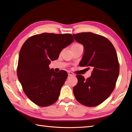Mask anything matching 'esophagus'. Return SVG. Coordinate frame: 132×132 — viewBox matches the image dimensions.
Masks as SVG:
<instances>
[{
    "label": "esophagus",
    "mask_w": 132,
    "mask_h": 132,
    "mask_svg": "<svg viewBox=\"0 0 132 132\" xmlns=\"http://www.w3.org/2000/svg\"><path fill=\"white\" fill-rule=\"evenodd\" d=\"M68 75L69 76H74V73L73 72H70V71H69V72H68Z\"/></svg>",
    "instance_id": "34e87169"
}]
</instances>
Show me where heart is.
Instances as JSON below:
<instances>
[{
	"mask_svg": "<svg viewBox=\"0 0 132 132\" xmlns=\"http://www.w3.org/2000/svg\"><path fill=\"white\" fill-rule=\"evenodd\" d=\"M77 44H78V43H75L74 45H77Z\"/></svg>",
	"mask_w": 132,
	"mask_h": 132,
	"instance_id": "obj_1",
	"label": "heart"
}]
</instances>
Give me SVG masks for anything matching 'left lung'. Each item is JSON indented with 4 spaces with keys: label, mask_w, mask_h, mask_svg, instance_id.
I'll return each mask as SVG.
<instances>
[{
    "label": "left lung",
    "mask_w": 132,
    "mask_h": 132,
    "mask_svg": "<svg viewBox=\"0 0 132 132\" xmlns=\"http://www.w3.org/2000/svg\"><path fill=\"white\" fill-rule=\"evenodd\" d=\"M73 36L85 48L79 66L93 68L87 79L76 75L78 81L73 89L75 97L83 105L94 107L108 99L115 88L119 74L118 55L111 42L101 35L82 32Z\"/></svg>",
    "instance_id": "8db88e82"
}]
</instances>
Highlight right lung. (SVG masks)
I'll use <instances>...</instances> for the list:
<instances>
[{"label": "right lung", "mask_w": 132, "mask_h": 132, "mask_svg": "<svg viewBox=\"0 0 132 132\" xmlns=\"http://www.w3.org/2000/svg\"><path fill=\"white\" fill-rule=\"evenodd\" d=\"M73 41L70 33H43L30 37L22 45L18 77L25 95L36 105L46 107L57 101L68 74L64 70L54 72L49 65Z\"/></svg>", "instance_id": "obj_1"}]
</instances>
